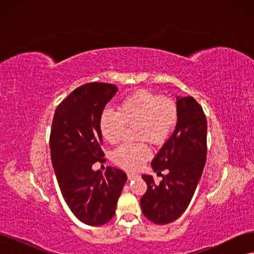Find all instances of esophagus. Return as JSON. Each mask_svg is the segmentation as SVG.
<instances>
[{"label": "esophagus", "instance_id": "obj_1", "mask_svg": "<svg viewBox=\"0 0 254 254\" xmlns=\"http://www.w3.org/2000/svg\"><path fill=\"white\" fill-rule=\"evenodd\" d=\"M127 176H128V179H129V180L135 179L136 177H139V175L135 174V173H128V174H127Z\"/></svg>", "mask_w": 254, "mask_h": 254}]
</instances>
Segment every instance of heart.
<instances>
[{
    "label": "heart",
    "mask_w": 254,
    "mask_h": 254,
    "mask_svg": "<svg viewBox=\"0 0 254 254\" xmlns=\"http://www.w3.org/2000/svg\"><path fill=\"white\" fill-rule=\"evenodd\" d=\"M178 109L170 98L163 97L148 90H140L125 98L119 111L106 108L99 122L102 135L110 144L122 139L127 125L137 124L139 139H148L160 143L164 141L176 126ZM150 157L147 144H122L113 151L114 162L129 171H135Z\"/></svg>",
    "instance_id": "1"
}]
</instances>
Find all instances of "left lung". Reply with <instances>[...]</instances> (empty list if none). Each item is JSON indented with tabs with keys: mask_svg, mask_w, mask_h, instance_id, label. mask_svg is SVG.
Instances as JSON below:
<instances>
[{
	"mask_svg": "<svg viewBox=\"0 0 254 254\" xmlns=\"http://www.w3.org/2000/svg\"><path fill=\"white\" fill-rule=\"evenodd\" d=\"M178 119L174 133L152 159L156 173L167 170L160 184L152 176L143 175L147 190L141 198L146 218L165 225L187 210L201 178L206 159V119L194 97L177 96Z\"/></svg>",
	"mask_w": 254,
	"mask_h": 254,
	"instance_id": "obj_1",
	"label": "left lung"
}]
</instances>
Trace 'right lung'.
Instances as JSON below:
<instances>
[{
	"label": "right lung",
	"mask_w": 254,
	"mask_h": 254,
	"mask_svg": "<svg viewBox=\"0 0 254 254\" xmlns=\"http://www.w3.org/2000/svg\"><path fill=\"white\" fill-rule=\"evenodd\" d=\"M118 91L110 83L83 84L57 107L53 119L51 157L61 194L75 216L89 226H102L114 216L127 181L115 167H107L105 174L92 170L104 161L99 122Z\"/></svg>",
	"instance_id": "obj_1"
}]
</instances>
